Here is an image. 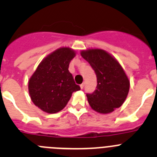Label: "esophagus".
Listing matches in <instances>:
<instances>
[{
	"mask_svg": "<svg viewBox=\"0 0 157 157\" xmlns=\"http://www.w3.org/2000/svg\"><path fill=\"white\" fill-rule=\"evenodd\" d=\"M84 85H85V83H82V84H80V88H81V89H83V87H84Z\"/></svg>",
	"mask_w": 157,
	"mask_h": 157,
	"instance_id": "1",
	"label": "esophagus"
}]
</instances>
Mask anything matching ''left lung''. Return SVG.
<instances>
[{"mask_svg":"<svg viewBox=\"0 0 157 157\" xmlns=\"http://www.w3.org/2000/svg\"><path fill=\"white\" fill-rule=\"evenodd\" d=\"M81 56L95 71L96 90L86 95L90 107L100 114H109L121 106L127 98L130 80L118 60L101 48L82 50Z\"/></svg>","mask_w":157,"mask_h":157,"instance_id":"1","label":"left lung"}]
</instances>
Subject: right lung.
Segmentation results:
<instances>
[{
    "label": "right lung",
    "instance_id": "right-lung-1",
    "mask_svg": "<svg viewBox=\"0 0 157 157\" xmlns=\"http://www.w3.org/2000/svg\"><path fill=\"white\" fill-rule=\"evenodd\" d=\"M76 52L69 47L56 49L42 60L30 77L29 96L36 106L48 114L62 110L74 92L80 87L68 71Z\"/></svg>",
    "mask_w": 157,
    "mask_h": 157
}]
</instances>
